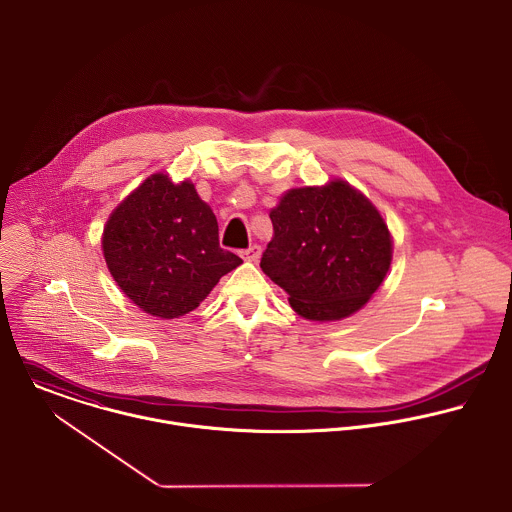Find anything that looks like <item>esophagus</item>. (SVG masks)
Instances as JSON below:
<instances>
[{"instance_id": "esophagus-1", "label": "esophagus", "mask_w": 512, "mask_h": 512, "mask_svg": "<svg viewBox=\"0 0 512 512\" xmlns=\"http://www.w3.org/2000/svg\"><path fill=\"white\" fill-rule=\"evenodd\" d=\"M241 257H243L245 261H257V259L261 257V247H259V245H251L249 249L241 251Z\"/></svg>"}]
</instances>
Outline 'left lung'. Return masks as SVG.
<instances>
[{
  "instance_id": "8db88e82",
  "label": "left lung",
  "mask_w": 512,
  "mask_h": 512,
  "mask_svg": "<svg viewBox=\"0 0 512 512\" xmlns=\"http://www.w3.org/2000/svg\"><path fill=\"white\" fill-rule=\"evenodd\" d=\"M275 237L261 257L263 273L289 293L311 321L359 311L383 283L393 255L389 229L345 181L291 189L269 213Z\"/></svg>"
}]
</instances>
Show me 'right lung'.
<instances>
[{
  "label": "right lung",
  "instance_id": "obj_1",
  "mask_svg": "<svg viewBox=\"0 0 512 512\" xmlns=\"http://www.w3.org/2000/svg\"><path fill=\"white\" fill-rule=\"evenodd\" d=\"M103 255L121 291L145 313L177 319L243 261L221 249L217 219L193 183L147 177L109 217Z\"/></svg>",
  "mask_w": 512,
  "mask_h": 512
}]
</instances>
